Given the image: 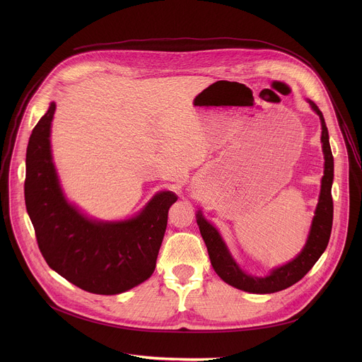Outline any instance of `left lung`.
<instances>
[{"label": "left lung", "mask_w": 362, "mask_h": 362, "mask_svg": "<svg viewBox=\"0 0 362 362\" xmlns=\"http://www.w3.org/2000/svg\"><path fill=\"white\" fill-rule=\"evenodd\" d=\"M306 101L309 103L311 109L320 116L321 120V143L325 163L315 215L313 218L311 228H309L306 242L302 250L293 257V259L281 267L272 268L267 276L249 275L238 265L219 230L203 216L202 211H197L196 214V222L200 235L206 243V247H208L211 264L215 272L221 276L222 281L240 291L250 293H274L292 286L311 271V268L315 265V262L320 259L321 255L328 246L334 216V204L331 194L334 180V158L329 146L328 129L322 112L318 109L314 101Z\"/></svg>", "instance_id": "obj_1"}]
</instances>
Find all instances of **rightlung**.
I'll use <instances>...</instances> for the list:
<instances>
[{"label": "right lung", "instance_id": "add662e5", "mask_svg": "<svg viewBox=\"0 0 362 362\" xmlns=\"http://www.w3.org/2000/svg\"><path fill=\"white\" fill-rule=\"evenodd\" d=\"M56 103L34 127L27 147L25 206L48 267L73 285L98 295L123 293L151 276L176 193L154 194L133 218L98 221L64 194L51 153Z\"/></svg>", "mask_w": 362, "mask_h": 362}]
</instances>
